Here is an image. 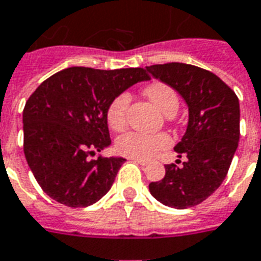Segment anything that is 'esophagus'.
Returning a JSON list of instances; mask_svg holds the SVG:
<instances>
[{
  "mask_svg": "<svg viewBox=\"0 0 261 261\" xmlns=\"http://www.w3.org/2000/svg\"><path fill=\"white\" fill-rule=\"evenodd\" d=\"M128 160L137 163V164H139V166H148V162H146V160H142V159H135V157H130Z\"/></svg>",
  "mask_w": 261,
  "mask_h": 261,
  "instance_id": "esophagus-1",
  "label": "esophagus"
}]
</instances>
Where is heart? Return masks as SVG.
Segmentation results:
<instances>
[{"label":"heart","mask_w":261,"mask_h":261,"mask_svg":"<svg viewBox=\"0 0 261 261\" xmlns=\"http://www.w3.org/2000/svg\"><path fill=\"white\" fill-rule=\"evenodd\" d=\"M145 95L167 116H172L179 108V98L172 87L163 82H154L145 87ZM131 102V95L127 91L113 97L107 108V122L115 131L123 130L127 124V113ZM171 138L164 133L145 134L138 131H128L117 137L115 150L119 154L135 159H149L162 149L168 148Z\"/></svg>","instance_id":"heart-1"}]
</instances>
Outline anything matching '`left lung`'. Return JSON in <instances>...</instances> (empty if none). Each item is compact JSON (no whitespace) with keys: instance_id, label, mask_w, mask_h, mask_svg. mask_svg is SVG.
Wrapping results in <instances>:
<instances>
[{"instance_id":"8db88e82","label":"left lung","mask_w":261,"mask_h":261,"mask_svg":"<svg viewBox=\"0 0 261 261\" xmlns=\"http://www.w3.org/2000/svg\"><path fill=\"white\" fill-rule=\"evenodd\" d=\"M146 71L178 91L189 107L188 130L175 146L188 160L180 168L166 164L164 178L149 190L171 208L198 205L222 185L238 146V97L220 77L196 65L154 64Z\"/></svg>"}]
</instances>
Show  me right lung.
Returning <instances> with one entry per match:
<instances>
[{"label": "right lung", "mask_w": 261, "mask_h": 261, "mask_svg": "<svg viewBox=\"0 0 261 261\" xmlns=\"http://www.w3.org/2000/svg\"><path fill=\"white\" fill-rule=\"evenodd\" d=\"M148 79L144 68L71 67L47 77L30 95L23 109V150L47 196L82 208L108 193L126 160H90L111 145L107 108L119 93Z\"/></svg>", "instance_id": "obj_1"}]
</instances>
